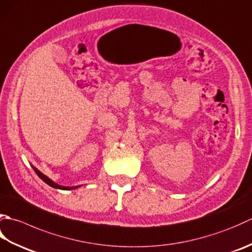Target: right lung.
<instances>
[{"mask_svg":"<svg viewBox=\"0 0 252 252\" xmlns=\"http://www.w3.org/2000/svg\"><path fill=\"white\" fill-rule=\"evenodd\" d=\"M32 168H33L34 172H36V174L39 176V178L42 179L44 182H46L47 185H49L50 187H52V188L61 189V190H72V189H76V188H78V187H64V186L58 185V184H56V182H54V181H52L50 178H48V177H47L46 175H43L42 172L39 171L37 168H34L33 166H32Z\"/></svg>","mask_w":252,"mask_h":252,"instance_id":"1","label":"right lung"}]
</instances>
